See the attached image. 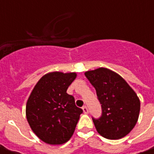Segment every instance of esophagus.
Wrapping results in <instances>:
<instances>
[{
  "instance_id": "esophagus-1",
  "label": "esophagus",
  "mask_w": 154,
  "mask_h": 154,
  "mask_svg": "<svg viewBox=\"0 0 154 154\" xmlns=\"http://www.w3.org/2000/svg\"><path fill=\"white\" fill-rule=\"evenodd\" d=\"M82 110H83V112L85 114L88 113V108H87V106H82Z\"/></svg>"
}]
</instances>
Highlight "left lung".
Returning a JSON list of instances; mask_svg holds the SVG:
<instances>
[{
	"instance_id": "obj_1",
	"label": "left lung",
	"mask_w": 154,
	"mask_h": 154,
	"mask_svg": "<svg viewBox=\"0 0 154 154\" xmlns=\"http://www.w3.org/2000/svg\"><path fill=\"white\" fill-rule=\"evenodd\" d=\"M85 76L95 87L101 105V116L92 117L97 132L108 139L127 135L137 123L140 101L129 84L107 68L88 71Z\"/></svg>"
}]
</instances>
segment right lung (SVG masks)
<instances>
[{
    "instance_id": "right-lung-1",
    "label": "right lung",
    "mask_w": 154,
    "mask_h": 154,
    "mask_svg": "<svg viewBox=\"0 0 154 154\" xmlns=\"http://www.w3.org/2000/svg\"><path fill=\"white\" fill-rule=\"evenodd\" d=\"M75 72H50L38 81L26 104L29 125L38 138L49 144H62L73 134L83 110L67 93Z\"/></svg>"
}]
</instances>
